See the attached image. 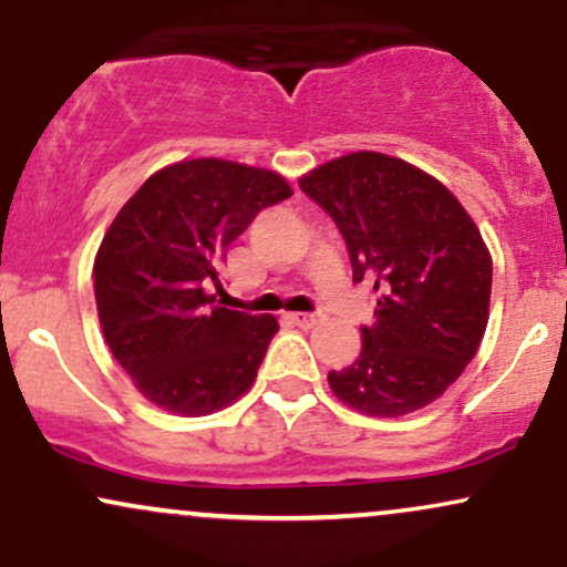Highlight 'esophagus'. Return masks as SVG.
<instances>
[{
  "mask_svg": "<svg viewBox=\"0 0 567 567\" xmlns=\"http://www.w3.org/2000/svg\"><path fill=\"white\" fill-rule=\"evenodd\" d=\"M290 320H292V324H298V328L309 330V328H315V324H320L322 317L320 315H292Z\"/></svg>",
  "mask_w": 567,
  "mask_h": 567,
  "instance_id": "obj_1",
  "label": "esophagus"
}]
</instances>
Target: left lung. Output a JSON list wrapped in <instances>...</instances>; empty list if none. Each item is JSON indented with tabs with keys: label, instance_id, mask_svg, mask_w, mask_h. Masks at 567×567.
I'll return each instance as SVG.
<instances>
[{
	"label": "left lung",
	"instance_id": "obj_1",
	"mask_svg": "<svg viewBox=\"0 0 567 567\" xmlns=\"http://www.w3.org/2000/svg\"><path fill=\"white\" fill-rule=\"evenodd\" d=\"M298 184L347 239L354 282L379 292L360 357L330 370V389L375 419L426 408L487 328L493 258L477 224L437 178L381 152L330 159Z\"/></svg>",
	"mask_w": 567,
	"mask_h": 567
}]
</instances>
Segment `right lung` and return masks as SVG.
<instances>
[{
  "label": "right lung",
  "mask_w": 567,
  "mask_h": 567,
  "mask_svg": "<svg viewBox=\"0 0 567 567\" xmlns=\"http://www.w3.org/2000/svg\"><path fill=\"white\" fill-rule=\"evenodd\" d=\"M290 194L275 171L199 157L162 167L116 213L93 264L97 320L148 402L194 419L252 386L279 324L210 290L226 247Z\"/></svg>",
  "instance_id": "add662e5"
}]
</instances>
